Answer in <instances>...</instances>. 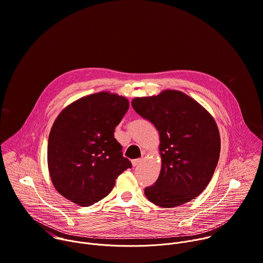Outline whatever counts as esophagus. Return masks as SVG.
I'll list each match as a JSON object with an SVG mask.
<instances>
[{
  "instance_id": "esophagus-1",
  "label": "esophagus",
  "mask_w": 263,
  "mask_h": 263,
  "mask_svg": "<svg viewBox=\"0 0 263 263\" xmlns=\"http://www.w3.org/2000/svg\"><path fill=\"white\" fill-rule=\"evenodd\" d=\"M141 162H142V159H141V158H139V159H135V160H132V165L135 167V166L139 165Z\"/></svg>"
}]
</instances>
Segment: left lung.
I'll use <instances>...</instances> for the list:
<instances>
[{
	"label": "left lung",
	"instance_id": "8db88e82",
	"mask_svg": "<svg viewBox=\"0 0 263 263\" xmlns=\"http://www.w3.org/2000/svg\"><path fill=\"white\" fill-rule=\"evenodd\" d=\"M133 109L149 121L160 136L161 171L144 189L158 206L174 208L196 198L217 167L221 141L214 118L188 95L166 90L132 100Z\"/></svg>",
	"mask_w": 263,
	"mask_h": 263
}]
</instances>
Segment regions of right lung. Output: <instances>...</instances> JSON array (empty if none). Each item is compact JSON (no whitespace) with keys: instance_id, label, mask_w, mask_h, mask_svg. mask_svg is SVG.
<instances>
[{"instance_id":"add662e5","label":"right lung","mask_w":263,"mask_h":263,"mask_svg":"<svg viewBox=\"0 0 263 263\" xmlns=\"http://www.w3.org/2000/svg\"><path fill=\"white\" fill-rule=\"evenodd\" d=\"M128 108L125 97L100 92L78 99L58 116L48 137L47 164L62 196L81 206L92 205L132 167L114 135Z\"/></svg>"}]
</instances>
